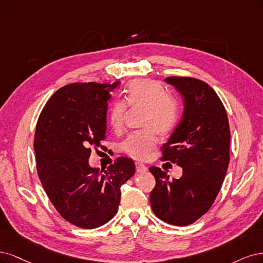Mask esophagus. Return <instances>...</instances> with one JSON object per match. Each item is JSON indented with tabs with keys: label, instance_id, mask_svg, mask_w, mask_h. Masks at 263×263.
<instances>
[{
	"label": "esophagus",
	"instance_id": "esophagus-1",
	"mask_svg": "<svg viewBox=\"0 0 263 263\" xmlns=\"http://www.w3.org/2000/svg\"><path fill=\"white\" fill-rule=\"evenodd\" d=\"M135 167H137V172L138 173H145V172H147V167L144 165V164L135 163Z\"/></svg>",
	"mask_w": 263,
	"mask_h": 263
}]
</instances>
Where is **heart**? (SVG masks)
I'll return each mask as SVG.
<instances>
[{"label":"heart","mask_w":263,"mask_h":263,"mask_svg":"<svg viewBox=\"0 0 263 263\" xmlns=\"http://www.w3.org/2000/svg\"><path fill=\"white\" fill-rule=\"evenodd\" d=\"M128 107L143 110L141 125L144 128L129 134L122 142V149L132 158L146 159L156 146V134L164 137L175 126L178 104L155 82L133 81L125 91L124 101L117 100L109 109L108 119L115 132L124 129Z\"/></svg>","instance_id":"b5f03b06"}]
</instances>
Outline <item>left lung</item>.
<instances>
[{"label":"left lung","mask_w":263,"mask_h":263,"mask_svg":"<svg viewBox=\"0 0 263 263\" xmlns=\"http://www.w3.org/2000/svg\"><path fill=\"white\" fill-rule=\"evenodd\" d=\"M165 81L183 96L184 110L160 159L181 166L182 176L172 180L162 168L149 167L156 180L149 202L162 221L187 226L206 213L222 188L230 164V123L222 100L205 82L183 76Z\"/></svg>","instance_id":"obj_1"}]
</instances>
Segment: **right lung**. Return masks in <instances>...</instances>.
Returning a JSON list of instances; mask_svg holds the SVG:
<instances>
[{
	"label": "right lung",
	"instance_id": "obj_1",
	"mask_svg": "<svg viewBox=\"0 0 263 263\" xmlns=\"http://www.w3.org/2000/svg\"><path fill=\"white\" fill-rule=\"evenodd\" d=\"M114 84L72 83L58 89L38 118L33 149L48 198L65 221L91 230L118 211L121 185L135 173L133 160L118 157L107 171L88 164L91 148L106 139V118Z\"/></svg>",
	"mask_w": 263,
	"mask_h": 263
}]
</instances>
